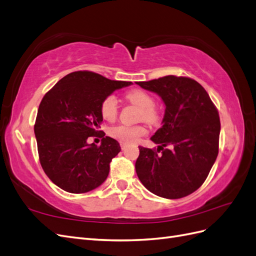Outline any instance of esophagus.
<instances>
[{
    "label": "esophagus",
    "mask_w": 256,
    "mask_h": 256,
    "mask_svg": "<svg viewBox=\"0 0 256 256\" xmlns=\"http://www.w3.org/2000/svg\"><path fill=\"white\" fill-rule=\"evenodd\" d=\"M127 145H128V143H126V142H120V147H122V150H125Z\"/></svg>",
    "instance_id": "esophagus-1"
}]
</instances>
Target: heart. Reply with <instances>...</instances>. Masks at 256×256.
Returning a JSON list of instances; mask_svg holds the SVG:
<instances>
[{
  "label": "heart",
  "mask_w": 256,
  "mask_h": 256,
  "mask_svg": "<svg viewBox=\"0 0 256 256\" xmlns=\"http://www.w3.org/2000/svg\"><path fill=\"white\" fill-rule=\"evenodd\" d=\"M128 102L140 108L138 118L146 122L156 124L160 118V113L154 106V100L148 92L142 90H134L126 94ZM100 112L106 120H113L118 113V102L114 95L106 96L100 106ZM147 130L142 125H118L110 129V134L122 142H136L145 136Z\"/></svg>",
  "instance_id": "obj_1"
}]
</instances>
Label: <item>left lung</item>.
<instances>
[{"mask_svg": "<svg viewBox=\"0 0 256 256\" xmlns=\"http://www.w3.org/2000/svg\"><path fill=\"white\" fill-rule=\"evenodd\" d=\"M136 84L156 92L166 106L162 127L150 138L159 144L157 150L138 146V180L158 196H187L203 184L218 156V110L202 85L187 76H166Z\"/></svg>", "mask_w": 256, "mask_h": 256, "instance_id": "8db88e82", "label": "left lung"}]
</instances>
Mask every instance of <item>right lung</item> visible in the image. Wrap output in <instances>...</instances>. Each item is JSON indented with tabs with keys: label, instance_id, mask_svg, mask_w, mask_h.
<instances>
[{
	"label": "right lung",
	"instance_id": "obj_1",
	"mask_svg": "<svg viewBox=\"0 0 256 256\" xmlns=\"http://www.w3.org/2000/svg\"><path fill=\"white\" fill-rule=\"evenodd\" d=\"M130 84L81 70L65 76L44 96L34 132L40 164L58 187L85 193L106 180L110 162L120 146L114 138L100 134V106L114 90ZM95 135L103 138L100 146L87 143Z\"/></svg>",
	"mask_w": 256,
	"mask_h": 256
}]
</instances>
